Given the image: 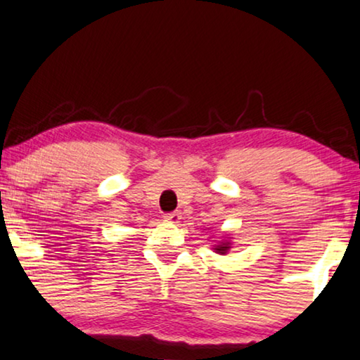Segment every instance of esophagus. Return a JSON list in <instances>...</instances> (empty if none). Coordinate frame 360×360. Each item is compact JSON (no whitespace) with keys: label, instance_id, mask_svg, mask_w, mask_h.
Listing matches in <instances>:
<instances>
[{"label":"esophagus","instance_id":"1","mask_svg":"<svg viewBox=\"0 0 360 360\" xmlns=\"http://www.w3.org/2000/svg\"><path fill=\"white\" fill-rule=\"evenodd\" d=\"M165 221L171 222V224H177L181 221V212H167L165 214Z\"/></svg>","mask_w":360,"mask_h":360}]
</instances>
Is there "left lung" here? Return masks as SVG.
<instances>
[{"instance_id":"8db88e82","label":"left lung","mask_w":360,"mask_h":360,"mask_svg":"<svg viewBox=\"0 0 360 360\" xmlns=\"http://www.w3.org/2000/svg\"><path fill=\"white\" fill-rule=\"evenodd\" d=\"M231 248H233V238H231L229 234L221 236L219 240H216V244L212 245L214 252L221 254V256H226V254L231 251Z\"/></svg>"}]
</instances>
